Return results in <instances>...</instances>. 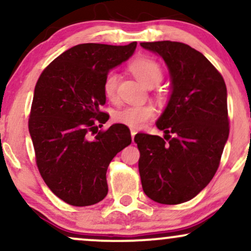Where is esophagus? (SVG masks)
<instances>
[{
    "label": "esophagus",
    "instance_id": "34e87169",
    "mask_svg": "<svg viewBox=\"0 0 251 251\" xmlns=\"http://www.w3.org/2000/svg\"><path fill=\"white\" fill-rule=\"evenodd\" d=\"M135 134H137V131H134V129H131V137H132V142H134V137Z\"/></svg>",
    "mask_w": 251,
    "mask_h": 251
}]
</instances>
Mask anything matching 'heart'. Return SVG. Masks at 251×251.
<instances>
[{
    "mask_svg": "<svg viewBox=\"0 0 251 251\" xmlns=\"http://www.w3.org/2000/svg\"><path fill=\"white\" fill-rule=\"evenodd\" d=\"M129 70L138 80L148 87H153L163 80V70L160 65L150 57H140L134 60ZM119 74L112 71L103 80V93L108 99L113 100L117 97ZM155 108L151 105H131L126 106L114 113V120L129 128L139 129L146 123L155 117Z\"/></svg>",
    "mask_w": 251,
    "mask_h": 251,
    "instance_id": "b5f03b06",
    "label": "heart"
}]
</instances>
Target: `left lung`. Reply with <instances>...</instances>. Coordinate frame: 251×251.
Listing matches in <instances>:
<instances>
[{
    "label": "left lung",
    "instance_id": "obj_1",
    "mask_svg": "<svg viewBox=\"0 0 251 251\" xmlns=\"http://www.w3.org/2000/svg\"><path fill=\"white\" fill-rule=\"evenodd\" d=\"M140 46L162 57L171 80L168 103L155 123L165 140L134 137L143 190L157 203L180 204L200 194L220 165L229 137L226 86L212 63L185 43Z\"/></svg>",
    "mask_w": 251,
    "mask_h": 251
}]
</instances>
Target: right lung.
<instances>
[{
  "label": "right lung",
  "instance_id": "add662e5",
  "mask_svg": "<svg viewBox=\"0 0 251 251\" xmlns=\"http://www.w3.org/2000/svg\"><path fill=\"white\" fill-rule=\"evenodd\" d=\"M135 47L137 42L74 46L37 80L28 125L37 168L53 194L71 205H93L106 197L109 163L132 142L123 124L91 134L98 132L96 123L108 120L100 112L106 102L103 80L133 55Z\"/></svg>",
  "mask_w": 251,
  "mask_h": 251
}]
</instances>
